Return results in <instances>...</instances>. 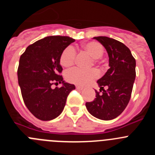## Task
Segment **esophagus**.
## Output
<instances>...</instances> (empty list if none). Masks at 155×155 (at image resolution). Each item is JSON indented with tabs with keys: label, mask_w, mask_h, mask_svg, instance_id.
<instances>
[{
	"label": "esophagus",
	"mask_w": 155,
	"mask_h": 155,
	"mask_svg": "<svg viewBox=\"0 0 155 155\" xmlns=\"http://www.w3.org/2000/svg\"><path fill=\"white\" fill-rule=\"evenodd\" d=\"M76 88L78 90H83V89H84V87H81V86H79V85H77Z\"/></svg>",
	"instance_id": "34e87169"
}]
</instances>
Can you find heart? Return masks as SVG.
Returning <instances> with one entry per match:
<instances>
[{"label":"heart","mask_w":155,"mask_h":155,"mask_svg":"<svg viewBox=\"0 0 155 155\" xmlns=\"http://www.w3.org/2000/svg\"><path fill=\"white\" fill-rule=\"evenodd\" d=\"M81 48L87 52L97 62L99 58L102 57L104 53V47L101 43L95 41H91L84 43ZM76 58V51L73 46H69L62 51L60 57V63L64 68H69L73 65ZM99 76V72L96 69L83 70L81 68H73L66 74V78L71 83L78 85H87L96 79Z\"/></svg>","instance_id":"1"}]
</instances>
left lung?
<instances>
[{
	"label": "left lung",
	"instance_id": "left-lung-1",
	"mask_svg": "<svg viewBox=\"0 0 155 155\" xmlns=\"http://www.w3.org/2000/svg\"><path fill=\"white\" fill-rule=\"evenodd\" d=\"M93 39L98 40L107 51L109 69L97 81L100 91L95 90L96 98L86 102L85 105L94 117L111 120L120 116L130 102L136 78V61L130 49L120 41L106 36Z\"/></svg>",
	"mask_w": 155,
	"mask_h": 155
}]
</instances>
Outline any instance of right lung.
Segmentation results:
<instances>
[{"mask_svg": "<svg viewBox=\"0 0 155 155\" xmlns=\"http://www.w3.org/2000/svg\"><path fill=\"white\" fill-rule=\"evenodd\" d=\"M74 39L53 35L29 45L20 57L18 79L24 102L30 113L43 121L57 118L62 113L68 94L74 84L63 81L60 57ZM61 83L62 87H51Z\"/></svg>", "mask_w": 155, "mask_h": 155, "instance_id": "1", "label": "right lung"}]
</instances>
